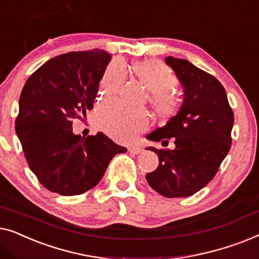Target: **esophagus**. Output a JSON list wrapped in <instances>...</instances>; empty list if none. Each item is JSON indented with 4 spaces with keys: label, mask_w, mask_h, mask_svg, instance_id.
I'll list each match as a JSON object with an SVG mask.
<instances>
[{
    "label": "esophagus",
    "mask_w": 259,
    "mask_h": 259,
    "mask_svg": "<svg viewBox=\"0 0 259 259\" xmlns=\"http://www.w3.org/2000/svg\"><path fill=\"white\" fill-rule=\"evenodd\" d=\"M129 151L134 155H138L142 152V147L141 145H133V147L129 148Z\"/></svg>",
    "instance_id": "1"
}]
</instances>
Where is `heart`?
Masks as SVG:
<instances>
[{"mask_svg":"<svg viewBox=\"0 0 259 259\" xmlns=\"http://www.w3.org/2000/svg\"><path fill=\"white\" fill-rule=\"evenodd\" d=\"M133 71L142 85L150 93V104L162 117L176 115L182 105L177 94L171 92L178 84L177 76L164 62L148 58L136 62ZM123 81V69L119 64L108 68L100 84V96L109 100L117 92ZM98 125L109 136L118 142L128 143L137 134L147 129L149 117L144 111L125 108L117 102H109L98 110Z\"/></svg>","mask_w":259,"mask_h":259,"instance_id":"obj_1","label":"heart"}]
</instances>
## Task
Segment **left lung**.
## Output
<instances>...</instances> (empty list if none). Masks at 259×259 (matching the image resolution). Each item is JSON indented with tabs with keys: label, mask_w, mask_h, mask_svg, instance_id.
<instances>
[{
	"label": "left lung",
	"mask_w": 259,
	"mask_h": 259,
	"mask_svg": "<svg viewBox=\"0 0 259 259\" xmlns=\"http://www.w3.org/2000/svg\"><path fill=\"white\" fill-rule=\"evenodd\" d=\"M165 63L183 87V103L164 126L147 136L162 145L171 138L175 149L147 148L157 154L159 164L145 178L164 197H189L212 180L230 150L234 112L212 75L182 58L167 56Z\"/></svg>",
	"instance_id": "1"
}]
</instances>
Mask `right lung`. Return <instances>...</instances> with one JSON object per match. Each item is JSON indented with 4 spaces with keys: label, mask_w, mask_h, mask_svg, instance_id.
<instances>
[{
    "label": "right lung",
    "mask_w": 259,
    "mask_h": 259,
    "mask_svg": "<svg viewBox=\"0 0 259 259\" xmlns=\"http://www.w3.org/2000/svg\"><path fill=\"white\" fill-rule=\"evenodd\" d=\"M111 55L101 49L71 52L41 65L22 89L16 135L25 159L43 187L62 196L96 185L115 155L126 149L103 133H72L75 118L92 110Z\"/></svg>",
    "instance_id": "add662e5"
}]
</instances>
